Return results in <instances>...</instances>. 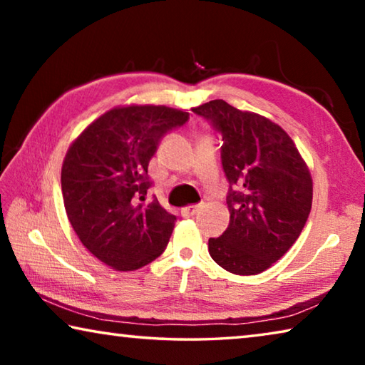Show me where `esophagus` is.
I'll return each mask as SVG.
<instances>
[{"label":"esophagus","instance_id":"esophagus-1","mask_svg":"<svg viewBox=\"0 0 365 365\" xmlns=\"http://www.w3.org/2000/svg\"><path fill=\"white\" fill-rule=\"evenodd\" d=\"M200 207L201 206H196V205H188V206H185V207H182V215L183 217H190V215H195L197 211H200Z\"/></svg>","mask_w":365,"mask_h":365}]
</instances>
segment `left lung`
<instances>
[{"label": "left lung", "instance_id": "left-lung-1", "mask_svg": "<svg viewBox=\"0 0 365 365\" xmlns=\"http://www.w3.org/2000/svg\"><path fill=\"white\" fill-rule=\"evenodd\" d=\"M222 133L230 222L209 255L235 275H256L292 248L312 206V177L279 123L224 100L193 108Z\"/></svg>", "mask_w": 365, "mask_h": 365}]
</instances>
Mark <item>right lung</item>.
Wrapping results in <instances>:
<instances>
[{
	"label": "right lung",
	"instance_id": "add662e5",
	"mask_svg": "<svg viewBox=\"0 0 365 365\" xmlns=\"http://www.w3.org/2000/svg\"><path fill=\"white\" fill-rule=\"evenodd\" d=\"M187 120L185 109L115 106L67 150L61 169L67 219L85 248L110 269L137 270L168 246L177 219L158 200L145 202L148 164L160 138Z\"/></svg>",
	"mask_w": 365,
	"mask_h": 365
}]
</instances>
